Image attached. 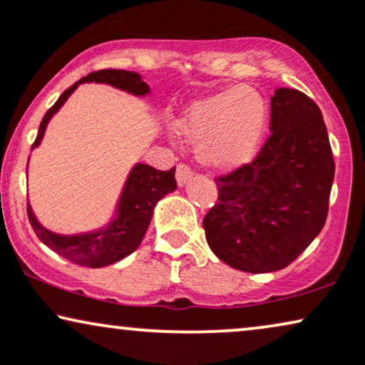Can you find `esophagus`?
Segmentation results:
<instances>
[{
    "mask_svg": "<svg viewBox=\"0 0 365 365\" xmlns=\"http://www.w3.org/2000/svg\"><path fill=\"white\" fill-rule=\"evenodd\" d=\"M175 177H177L178 187H185L187 183H188V180H190V177H192L190 168H188L187 165L180 163L178 167H177V175H175Z\"/></svg>",
    "mask_w": 365,
    "mask_h": 365,
    "instance_id": "esophagus-1",
    "label": "esophagus"
}]
</instances>
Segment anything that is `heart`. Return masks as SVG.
<instances>
[{
  "mask_svg": "<svg viewBox=\"0 0 365 365\" xmlns=\"http://www.w3.org/2000/svg\"><path fill=\"white\" fill-rule=\"evenodd\" d=\"M265 126V101L250 86L193 100L175 120L178 137L197 143L198 162L220 173L235 172L255 158Z\"/></svg>",
  "mask_w": 365,
  "mask_h": 365,
  "instance_id": "b5f03b06",
  "label": "heart"
}]
</instances>
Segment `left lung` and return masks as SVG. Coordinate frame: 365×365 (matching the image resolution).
<instances>
[{"mask_svg": "<svg viewBox=\"0 0 365 365\" xmlns=\"http://www.w3.org/2000/svg\"><path fill=\"white\" fill-rule=\"evenodd\" d=\"M270 137L254 162L217 180L203 218L213 254L233 269H285L322 230L335 163L322 111L292 88L270 96Z\"/></svg>", "mask_w": 365, "mask_h": 365, "instance_id": "8db88e82", "label": "left lung"}]
</instances>
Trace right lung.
Listing matches in <instances>:
<instances>
[{"label":"right lung","instance_id":"add662e5","mask_svg":"<svg viewBox=\"0 0 365 365\" xmlns=\"http://www.w3.org/2000/svg\"><path fill=\"white\" fill-rule=\"evenodd\" d=\"M83 83L110 85L113 88L125 91V93L140 96V98L152 93L148 83L143 81V76L135 71L100 70L90 73L88 76L81 78L66 91H63L56 103L46 111L31 150L40 147L50 120L66 103L73 91ZM175 190H177L175 168L168 170V172H160L150 165L135 163L126 175L123 188H121L118 200L115 203L113 215L103 227L96 228V230L71 233V235L56 233L41 225L30 203H28V218H30L38 239L46 247H50L53 252H56L58 255L65 257L73 264L90 267V269H100V267L111 265L125 259L138 249L145 233L148 230L150 222H152L155 205L165 195Z\"/></svg>","mask_w":365,"mask_h":365}]
</instances>
